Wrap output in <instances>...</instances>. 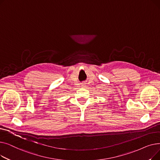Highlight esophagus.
<instances>
[{"mask_svg":"<svg viewBox=\"0 0 160 160\" xmlns=\"http://www.w3.org/2000/svg\"><path fill=\"white\" fill-rule=\"evenodd\" d=\"M86 83L85 82H83V83H82L81 86L83 87V88H84V87H86Z\"/></svg>","mask_w":160,"mask_h":160,"instance_id":"esophagus-1","label":"esophagus"}]
</instances>
